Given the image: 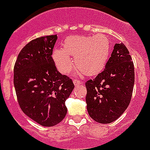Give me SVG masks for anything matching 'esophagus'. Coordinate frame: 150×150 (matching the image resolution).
Instances as JSON below:
<instances>
[{
	"label": "esophagus",
	"mask_w": 150,
	"mask_h": 150,
	"mask_svg": "<svg viewBox=\"0 0 150 150\" xmlns=\"http://www.w3.org/2000/svg\"><path fill=\"white\" fill-rule=\"evenodd\" d=\"M73 83H74L75 86H78V85H80V84H82V85L84 84V83H83L82 82H81V81H79V80H76V79H75L74 81H73Z\"/></svg>",
	"instance_id": "1"
}]
</instances>
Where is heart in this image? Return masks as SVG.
I'll use <instances>...</instances> for the list:
<instances>
[{
    "instance_id": "obj_1",
    "label": "heart",
    "mask_w": 150,
    "mask_h": 150,
    "mask_svg": "<svg viewBox=\"0 0 150 150\" xmlns=\"http://www.w3.org/2000/svg\"><path fill=\"white\" fill-rule=\"evenodd\" d=\"M111 51V43L104 34L91 36H71L66 39L63 49H55L52 57L62 74H68L75 64L76 72L87 75H97L106 65Z\"/></svg>"
}]
</instances>
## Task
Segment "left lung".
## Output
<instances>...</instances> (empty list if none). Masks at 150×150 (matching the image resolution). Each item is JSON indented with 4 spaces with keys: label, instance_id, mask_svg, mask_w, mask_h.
Here are the masks:
<instances>
[{
    "label": "left lung",
    "instance_id": "obj_1",
    "mask_svg": "<svg viewBox=\"0 0 150 150\" xmlns=\"http://www.w3.org/2000/svg\"><path fill=\"white\" fill-rule=\"evenodd\" d=\"M134 82L135 70L129 51L124 43H116L104 70L86 82L89 116L101 124L116 121L130 103Z\"/></svg>",
    "mask_w": 150,
    "mask_h": 150
}]
</instances>
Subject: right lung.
I'll return each mask as SVG.
<instances>
[{
    "instance_id": "obj_1",
    "label": "right lung",
    "mask_w": 150,
    "mask_h": 150,
    "mask_svg": "<svg viewBox=\"0 0 150 150\" xmlns=\"http://www.w3.org/2000/svg\"><path fill=\"white\" fill-rule=\"evenodd\" d=\"M57 35L30 41L20 51L14 67V86L21 109L29 118L45 127L60 123L66 116V100L74 89L52 58Z\"/></svg>"
}]
</instances>
